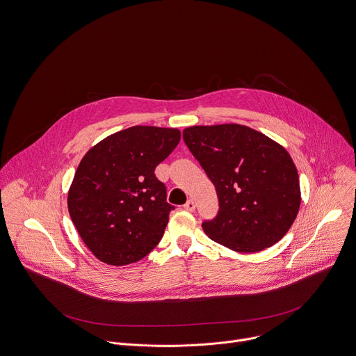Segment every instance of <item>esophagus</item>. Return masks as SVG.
<instances>
[{
  "instance_id": "1",
  "label": "esophagus",
  "mask_w": 356,
  "mask_h": 356,
  "mask_svg": "<svg viewBox=\"0 0 356 356\" xmlns=\"http://www.w3.org/2000/svg\"><path fill=\"white\" fill-rule=\"evenodd\" d=\"M184 209L188 211V212H193L195 211V202L192 200H189L185 205H184Z\"/></svg>"
}]
</instances>
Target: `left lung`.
<instances>
[{
    "mask_svg": "<svg viewBox=\"0 0 356 356\" xmlns=\"http://www.w3.org/2000/svg\"><path fill=\"white\" fill-rule=\"evenodd\" d=\"M182 136L216 188L219 211L202 223L209 238L242 253L260 252L282 241L301 204L290 154L241 124L195 126Z\"/></svg>",
    "mask_w": 356,
    "mask_h": 356,
    "instance_id": "8db88e82",
    "label": "left lung"
}]
</instances>
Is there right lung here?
<instances>
[{"mask_svg":"<svg viewBox=\"0 0 356 356\" xmlns=\"http://www.w3.org/2000/svg\"><path fill=\"white\" fill-rule=\"evenodd\" d=\"M179 140L177 129L134 126L108 136L82 158L67 209L82 241L103 263H136L163 239L174 207L154 171Z\"/></svg>","mask_w":356,"mask_h":356,"instance_id":"obj_1","label":"right lung"}]
</instances>
